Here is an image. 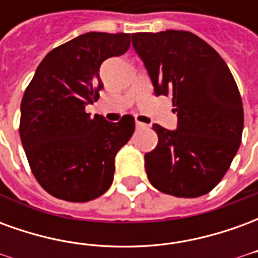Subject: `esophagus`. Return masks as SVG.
<instances>
[{
	"label": "esophagus",
	"mask_w": 258,
	"mask_h": 258,
	"mask_svg": "<svg viewBox=\"0 0 258 258\" xmlns=\"http://www.w3.org/2000/svg\"><path fill=\"white\" fill-rule=\"evenodd\" d=\"M135 127H137V128H138V130L146 128V124L141 123V121H138V120H137V121H135Z\"/></svg>",
	"instance_id": "esophagus-1"
}]
</instances>
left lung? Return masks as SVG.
I'll list each match as a JSON object with an SVG mask.
<instances>
[{"mask_svg":"<svg viewBox=\"0 0 258 258\" xmlns=\"http://www.w3.org/2000/svg\"><path fill=\"white\" fill-rule=\"evenodd\" d=\"M155 95L173 96L177 130L153 124L157 146L145 155L148 179L177 198L209 194L231 166L242 141L243 105L224 59L184 30L134 33Z\"/></svg>","mask_w":258,"mask_h":258,"instance_id":"obj_1","label":"left lung"}]
</instances>
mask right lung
I'll return each mask as SVG.
<instances>
[{"mask_svg": "<svg viewBox=\"0 0 258 258\" xmlns=\"http://www.w3.org/2000/svg\"><path fill=\"white\" fill-rule=\"evenodd\" d=\"M130 34L90 31L47 53L20 105V140L34 177L48 194L88 202L113 182L114 157L133 137L135 121L110 123L85 113L103 88L99 68L130 48Z\"/></svg>", "mask_w": 258, "mask_h": 258, "instance_id": "1", "label": "right lung"}]
</instances>
